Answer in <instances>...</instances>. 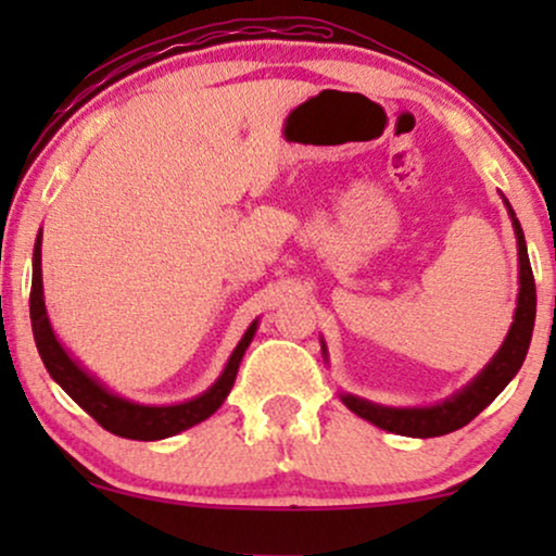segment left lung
<instances>
[{"label":"left lung","mask_w":556,"mask_h":556,"mask_svg":"<svg viewBox=\"0 0 556 556\" xmlns=\"http://www.w3.org/2000/svg\"><path fill=\"white\" fill-rule=\"evenodd\" d=\"M504 206H507L509 219H513L515 238H518V308H515L513 327H509L507 337H504L502 348L496 350L494 358L473 376V381H468L460 392H455L452 397H446L437 405H424V407H389L379 405V402L363 400L358 394H340V400L355 416L366 418L368 424L379 426V429L400 433V437H416V439H429V437H444V433L463 429L473 420L483 407H489L494 402L496 394L502 392L509 381L515 379V374L520 371L522 361L528 355V344L533 337V321H535V282L531 271V261H528V248H526V235L515 216L513 206L504 198ZM324 358H327V344L321 340Z\"/></svg>","instance_id":"left-lung-1"}]
</instances>
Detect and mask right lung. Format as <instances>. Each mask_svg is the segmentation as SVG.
Masks as SVG:
<instances>
[{
    "instance_id": "obj_1",
    "label": "right lung",
    "mask_w": 556,
    "mask_h": 556,
    "mask_svg": "<svg viewBox=\"0 0 556 556\" xmlns=\"http://www.w3.org/2000/svg\"><path fill=\"white\" fill-rule=\"evenodd\" d=\"M30 324H34V340L41 355L43 366L52 379L73 397L83 410L91 416L96 424L104 426L106 431L117 433L123 439H138V442H156V439L175 437L190 426L201 424L214 416L227 400L229 389L235 384L240 361L245 355L248 344L258 329V318L245 329L238 348L229 355L225 371L214 381L206 392L193 400L175 402V405H140V402L125 400L114 394L112 389L101 384L80 366L73 355L67 353L65 344L56 340L52 324H49L47 305H43V282H41V232H38L34 245V282H30Z\"/></svg>"
}]
</instances>
